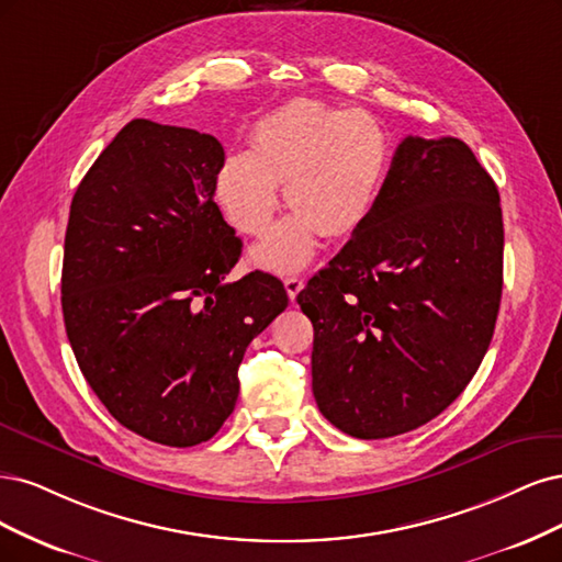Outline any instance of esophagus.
Instances as JSON below:
<instances>
[{"instance_id": "34e87169", "label": "esophagus", "mask_w": 562, "mask_h": 562, "mask_svg": "<svg viewBox=\"0 0 562 562\" xmlns=\"http://www.w3.org/2000/svg\"><path fill=\"white\" fill-rule=\"evenodd\" d=\"M284 289H286L289 301H294L303 289V280L299 276H289V278H284Z\"/></svg>"}]
</instances>
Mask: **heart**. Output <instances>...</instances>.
Masks as SVG:
<instances>
[{"label":"heart","mask_w":562,"mask_h":562,"mask_svg":"<svg viewBox=\"0 0 562 562\" xmlns=\"http://www.w3.org/2000/svg\"><path fill=\"white\" fill-rule=\"evenodd\" d=\"M387 156V135L369 112L299 98L251 128L249 151L224 158L216 203L235 231L263 238L284 184V203L294 214L251 251V261L273 273H294L313 259L319 233L346 238L367 222Z\"/></svg>","instance_id":"heart-1"}]
</instances>
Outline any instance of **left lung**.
Instances as JSON below:
<instances>
[{"instance_id": "8db88e82", "label": "left lung", "mask_w": 562, "mask_h": 562, "mask_svg": "<svg viewBox=\"0 0 562 562\" xmlns=\"http://www.w3.org/2000/svg\"><path fill=\"white\" fill-rule=\"evenodd\" d=\"M502 255L499 191L474 151L406 137L367 222L296 296L324 418L387 439L456 402L491 346Z\"/></svg>"}]
</instances>
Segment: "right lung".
I'll return each instance as SVG.
<instances>
[{
	"label": "right lung",
	"instance_id": "obj_1",
	"mask_svg": "<svg viewBox=\"0 0 562 562\" xmlns=\"http://www.w3.org/2000/svg\"><path fill=\"white\" fill-rule=\"evenodd\" d=\"M222 162L216 137L135 119L69 207L60 289L69 346L104 408L162 446L220 431L247 346L289 303L261 270L226 282L243 240L214 203Z\"/></svg>",
	"mask_w": 562,
	"mask_h": 562
}]
</instances>
